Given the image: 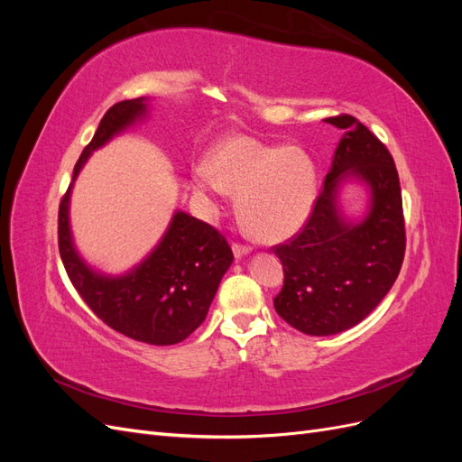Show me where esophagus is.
<instances>
[{
  "label": "esophagus",
  "mask_w": 462,
  "mask_h": 462,
  "mask_svg": "<svg viewBox=\"0 0 462 462\" xmlns=\"http://www.w3.org/2000/svg\"><path fill=\"white\" fill-rule=\"evenodd\" d=\"M253 253V248L250 246H245V245H233V254H235V258L239 260V258H243V256H246V254H250Z\"/></svg>",
  "instance_id": "obj_1"
}]
</instances>
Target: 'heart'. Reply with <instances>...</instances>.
<instances>
[{"instance_id": "b5f03b06", "label": "heart", "mask_w": 462, "mask_h": 462, "mask_svg": "<svg viewBox=\"0 0 462 462\" xmlns=\"http://www.w3.org/2000/svg\"><path fill=\"white\" fill-rule=\"evenodd\" d=\"M190 189L212 209L226 194L236 197L245 231L262 243L295 235L316 199V170L300 146H268L248 134H231L192 171Z\"/></svg>"}]
</instances>
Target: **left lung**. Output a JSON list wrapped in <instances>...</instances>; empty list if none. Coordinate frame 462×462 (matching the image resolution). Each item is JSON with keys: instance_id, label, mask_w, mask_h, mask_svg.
<instances>
[{"instance_id": "8db88e82", "label": "left lung", "mask_w": 462, "mask_h": 462, "mask_svg": "<svg viewBox=\"0 0 462 462\" xmlns=\"http://www.w3.org/2000/svg\"><path fill=\"white\" fill-rule=\"evenodd\" d=\"M343 131L312 216L275 246L283 289L275 312L306 335H335L365 319L393 287L404 258L401 185L389 150L353 116L326 119ZM365 184L369 209L346 218L338 197L345 182Z\"/></svg>"}]
</instances>
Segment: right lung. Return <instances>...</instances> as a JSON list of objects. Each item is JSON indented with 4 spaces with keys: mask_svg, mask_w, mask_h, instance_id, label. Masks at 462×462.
Segmentation results:
<instances>
[{
    "mask_svg": "<svg viewBox=\"0 0 462 462\" xmlns=\"http://www.w3.org/2000/svg\"><path fill=\"white\" fill-rule=\"evenodd\" d=\"M148 111V97L123 100L106 111L60 204V254L73 287L104 324L134 341L175 345L206 319L233 262L227 241L212 226L177 209L160 243L141 263L121 275H107L79 254L69 221L73 183L92 152L144 121Z\"/></svg>",
    "mask_w": 462,
    "mask_h": 462,
    "instance_id": "right-lung-1",
    "label": "right lung"
}]
</instances>
